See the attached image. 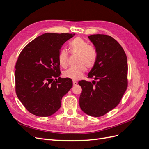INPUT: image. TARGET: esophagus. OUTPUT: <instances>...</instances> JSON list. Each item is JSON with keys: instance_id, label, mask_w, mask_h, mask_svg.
<instances>
[{"instance_id": "34e87169", "label": "esophagus", "mask_w": 149, "mask_h": 149, "mask_svg": "<svg viewBox=\"0 0 149 149\" xmlns=\"http://www.w3.org/2000/svg\"><path fill=\"white\" fill-rule=\"evenodd\" d=\"M77 84H78L77 81H73V86H76Z\"/></svg>"}]
</instances>
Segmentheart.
<instances>
[{
  "instance_id": "heart-1",
  "label": "heart",
  "mask_w": 149,
  "mask_h": 149,
  "mask_svg": "<svg viewBox=\"0 0 149 149\" xmlns=\"http://www.w3.org/2000/svg\"><path fill=\"white\" fill-rule=\"evenodd\" d=\"M70 52L73 55H77L76 65L70 68L63 72V76L73 80L81 78L86 67L91 69L95 65L97 53L96 48L89 45V43L80 37H77L70 42L69 44ZM68 53L65 49H61L58 55V62L61 66L66 68L68 61Z\"/></svg>"
}]
</instances>
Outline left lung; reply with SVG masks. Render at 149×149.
<instances>
[{
    "label": "left lung",
    "mask_w": 149,
    "mask_h": 149,
    "mask_svg": "<svg viewBox=\"0 0 149 149\" xmlns=\"http://www.w3.org/2000/svg\"><path fill=\"white\" fill-rule=\"evenodd\" d=\"M95 47L97 58L88 74L96 82L82 80L79 106L88 115L100 117L119 104L127 87V58L120 45L111 36H88Z\"/></svg>",
    "instance_id": "obj_1"
}]
</instances>
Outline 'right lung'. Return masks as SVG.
Masks as SVG:
<instances>
[{"label": "right lung", "instance_id": "add662e5", "mask_svg": "<svg viewBox=\"0 0 149 149\" xmlns=\"http://www.w3.org/2000/svg\"><path fill=\"white\" fill-rule=\"evenodd\" d=\"M74 35L44 33L20 53L15 65V91L30 113L40 117L55 113L62 97L73 86L71 79L59 77L58 55L63 45Z\"/></svg>", "mask_w": 149, "mask_h": 149}]
</instances>
